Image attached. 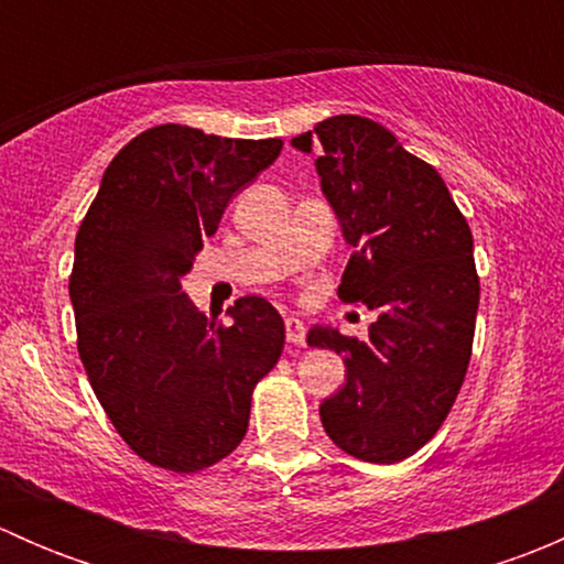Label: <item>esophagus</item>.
I'll use <instances>...</instances> for the list:
<instances>
[{
	"label": "esophagus",
	"instance_id": "esophagus-1",
	"mask_svg": "<svg viewBox=\"0 0 564 564\" xmlns=\"http://www.w3.org/2000/svg\"><path fill=\"white\" fill-rule=\"evenodd\" d=\"M286 340L289 344H294V346H303L305 344V324L300 322L297 316H286Z\"/></svg>",
	"mask_w": 564,
	"mask_h": 564
}]
</instances>
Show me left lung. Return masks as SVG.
<instances>
[{
    "mask_svg": "<svg viewBox=\"0 0 564 564\" xmlns=\"http://www.w3.org/2000/svg\"><path fill=\"white\" fill-rule=\"evenodd\" d=\"M314 155L322 193L355 248L338 297L377 311L368 340L311 327L344 355L346 382L318 406L349 456L395 464L440 431L471 357L480 281L460 209L434 166L379 122L340 113L292 139Z\"/></svg>",
    "mask_w": 564,
    "mask_h": 564,
    "instance_id": "left-lung-1",
    "label": "left lung"
}]
</instances>
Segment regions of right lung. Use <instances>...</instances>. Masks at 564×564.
Wrapping results in <instances>:
<instances>
[{"mask_svg": "<svg viewBox=\"0 0 564 564\" xmlns=\"http://www.w3.org/2000/svg\"><path fill=\"white\" fill-rule=\"evenodd\" d=\"M281 147L187 124L144 130L108 163L76 235L70 303L89 384L130 451L163 469L229 456L283 351V318L264 297L237 300L224 327L182 292L224 209Z\"/></svg>", "mask_w": 564, "mask_h": 564, "instance_id": "obj_1", "label": "right lung"}]
</instances>
